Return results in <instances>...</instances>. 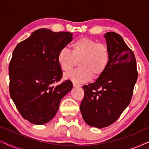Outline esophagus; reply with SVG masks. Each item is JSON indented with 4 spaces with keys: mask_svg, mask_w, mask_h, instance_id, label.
<instances>
[{
    "mask_svg": "<svg viewBox=\"0 0 149 149\" xmlns=\"http://www.w3.org/2000/svg\"><path fill=\"white\" fill-rule=\"evenodd\" d=\"M73 86H74V87H81V85L78 84V83H75V82H73Z\"/></svg>",
    "mask_w": 149,
    "mask_h": 149,
    "instance_id": "esophagus-1",
    "label": "esophagus"
}]
</instances>
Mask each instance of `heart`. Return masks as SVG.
I'll list each match as a JSON object with an SVG mask.
<instances>
[{
    "mask_svg": "<svg viewBox=\"0 0 149 149\" xmlns=\"http://www.w3.org/2000/svg\"><path fill=\"white\" fill-rule=\"evenodd\" d=\"M58 62L62 70L70 72L77 64L79 68L66 75L77 83L98 79L107 70L110 62V52L107 45L88 37H81L71 45V52L62 49L58 53Z\"/></svg>",
    "mask_w": 149,
    "mask_h": 149,
    "instance_id": "obj_1",
    "label": "heart"
}]
</instances>
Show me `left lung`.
<instances>
[{"label": "left lung", "mask_w": 149, "mask_h": 149, "mask_svg": "<svg viewBox=\"0 0 149 149\" xmlns=\"http://www.w3.org/2000/svg\"><path fill=\"white\" fill-rule=\"evenodd\" d=\"M110 62L96 81L83 85L84 97L80 105L87 125L102 128L115 123L131 102L138 79L134 52L121 36L114 32L104 34Z\"/></svg>", "instance_id": "1"}]
</instances>
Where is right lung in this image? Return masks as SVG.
<instances>
[{"label":"right lung","instance_id":"1","mask_svg":"<svg viewBox=\"0 0 149 149\" xmlns=\"http://www.w3.org/2000/svg\"><path fill=\"white\" fill-rule=\"evenodd\" d=\"M72 40L68 32L36 30L15 47L9 65V93L24 119L36 125L51 121L61 100L72 89L62 78L59 52Z\"/></svg>","mask_w":149,"mask_h":149}]
</instances>
